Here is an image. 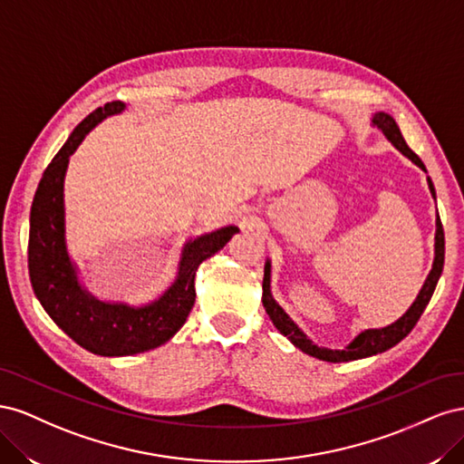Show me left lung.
Returning a JSON list of instances; mask_svg holds the SVG:
<instances>
[{
    "label": "left lung",
    "mask_w": 464,
    "mask_h": 464,
    "mask_svg": "<svg viewBox=\"0 0 464 464\" xmlns=\"http://www.w3.org/2000/svg\"><path fill=\"white\" fill-rule=\"evenodd\" d=\"M372 125L377 130H382L383 135L387 137V141H391V145L395 147L399 152H402L406 159L412 160L418 168H422L424 172H428L424 162L418 159V154L412 152L409 149V145H406L399 125L395 120H392V116L385 114V111H375V114L372 116ZM428 188H430L431 198L435 199V188L431 184L430 176H428ZM433 247H435V251H433L435 256H433V263H431V271L426 276L422 288H420L418 296L409 310H406L395 323H391V325H387V327L362 331L358 336H354L353 343L346 344L343 350H331L325 346L314 344V341L307 339V334L290 319V315L283 310V307L276 304V300L273 298V292H271V259L265 261V275H263L265 312L271 317L273 325L280 333H283L294 346L300 348L302 353L310 354L314 358H319L323 362H350V360H362L368 356L382 354V353H385V350L399 344L404 336L414 329L420 315L424 314L426 305L431 300V294H433L435 286H438V280L443 273V261H445V234H443L440 215L435 217V246Z\"/></svg>",
    "instance_id": "1"
}]
</instances>
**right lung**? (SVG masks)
Wrapping results in <instances>:
<instances>
[{"label":"right lung","mask_w":464,"mask_h":464,"mask_svg":"<svg viewBox=\"0 0 464 464\" xmlns=\"http://www.w3.org/2000/svg\"><path fill=\"white\" fill-rule=\"evenodd\" d=\"M123 102H108L82 120L42 176L31 207L29 275L44 312L67 336L98 356H131L168 343L195 304V271L230 242L240 228L222 227L181 247L174 283L145 305L104 302L81 283L65 240L63 184L69 157L98 123L121 114Z\"/></svg>","instance_id":"add662e5"}]
</instances>
